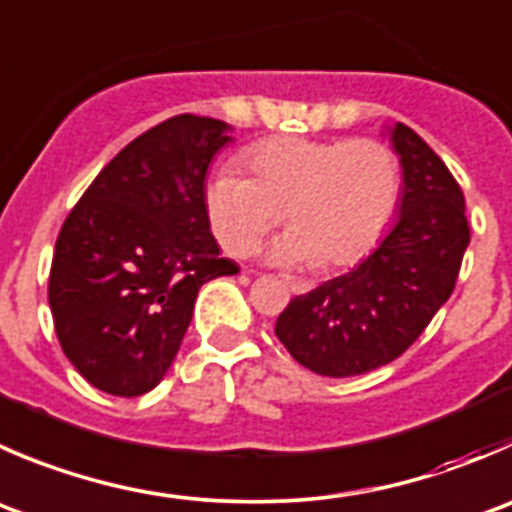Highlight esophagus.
Here are the masks:
<instances>
[{"instance_id": "esophagus-1", "label": "esophagus", "mask_w": 512, "mask_h": 512, "mask_svg": "<svg viewBox=\"0 0 512 512\" xmlns=\"http://www.w3.org/2000/svg\"><path fill=\"white\" fill-rule=\"evenodd\" d=\"M285 282H287V287H290V290L295 292V295H305V292H310V290H312L310 282H305V280H295V277H285Z\"/></svg>"}]
</instances>
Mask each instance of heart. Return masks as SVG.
<instances>
[{
    "mask_svg": "<svg viewBox=\"0 0 512 512\" xmlns=\"http://www.w3.org/2000/svg\"><path fill=\"white\" fill-rule=\"evenodd\" d=\"M250 177L222 167L205 187L212 232L230 255H250L282 220L267 257L280 265L345 267L388 230L400 200V162L385 142L272 137L245 152Z\"/></svg>",
    "mask_w": 512,
    "mask_h": 512,
    "instance_id": "b5f03b06",
    "label": "heart"
}]
</instances>
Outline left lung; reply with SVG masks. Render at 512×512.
Wrapping results in <instances>:
<instances>
[{
  "mask_svg": "<svg viewBox=\"0 0 512 512\" xmlns=\"http://www.w3.org/2000/svg\"><path fill=\"white\" fill-rule=\"evenodd\" d=\"M390 142L403 167L393 230L360 265L277 317L275 335L317 375H362L403 355L453 295L468 250L465 197L445 162L403 122Z\"/></svg>",
  "mask_w": 512,
  "mask_h": 512,
  "instance_id": "obj_1",
  "label": "left lung"
}]
</instances>
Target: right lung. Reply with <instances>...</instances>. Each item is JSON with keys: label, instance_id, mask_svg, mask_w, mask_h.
Here are the masks:
<instances>
[{"label": "right lung", "instance_id": "1", "mask_svg": "<svg viewBox=\"0 0 512 512\" xmlns=\"http://www.w3.org/2000/svg\"><path fill=\"white\" fill-rule=\"evenodd\" d=\"M222 119L177 114L124 147L59 230L49 307L67 360L97 390L137 398L160 385L197 292L240 267L220 255L205 175L232 142Z\"/></svg>", "mask_w": 512, "mask_h": 512}]
</instances>
